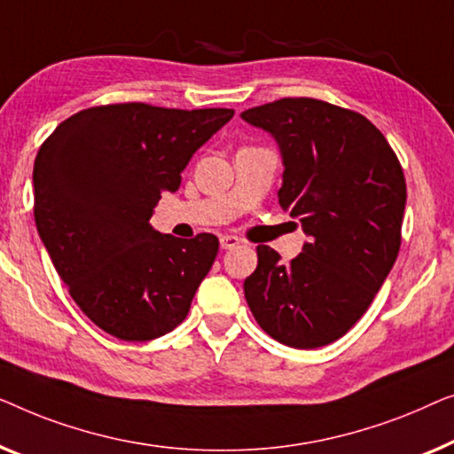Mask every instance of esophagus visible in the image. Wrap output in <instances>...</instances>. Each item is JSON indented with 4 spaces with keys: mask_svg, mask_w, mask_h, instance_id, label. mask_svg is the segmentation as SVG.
Instances as JSON below:
<instances>
[{
    "mask_svg": "<svg viewBox=\"0 0 454 454\" xmlns=\"http://www.w3.org/2000/svg\"><path fill=\"white\" fill-rule=\"evenodd\" d=\"M239 245H240L239 236H232V234L220 236V247L222 248H234V247H239Z\"/></svg>",
    "mask_w": 454,
    "mask_h": 454,
    "instance_id": "esophagus-1",
    "label": "esophagus"
}]
</instances>
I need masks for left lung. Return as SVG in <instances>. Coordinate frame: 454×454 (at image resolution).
Instances as JSON below:
<instances>
[{
	"label": "left lung",
	"instance_id": "8db88e82",
	"mask_svg": "<svg viewBox=\"0 0 454 454\" xmlns=\"http://www.w3.org/2000/svg\"><path fill=\"white\" fill-rule=\"evenodd\" d=\"M240 117L278 142L279 206L310 236L290 263L257 247V270L245 279L248 309L284 346H327L360 321L397 259L403 168L366 117L325 100L282 98Z\"/></svg>",
	"mask_w": 454,
	"mask_h": 454
}]
</instances>
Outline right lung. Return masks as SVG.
<instances>
[{
    "instance_id": "right-lung-1",
    "label": "right lung",
    "mask_w": 454,
    "mask_h": 454,
    "mask_svg": "<svg viewBox=\"0 0 454 454\" xmlns=\"http://www.w3.org/2000/svg\"><path fill=\"white\" fill-rule=\"evenodd\" d=\"M232 108L92 106L57 125L38 150L35 222L57 273L90 321L123 341L181 325L220 242L152 228L164 191Z\"/></svg>"
}]
</instances>
